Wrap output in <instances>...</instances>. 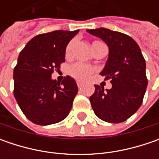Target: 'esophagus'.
<instances>
[{"instance_id":"1","label":"esophagus","mask_w":159,"mask_h":159,"mask_svg":"<svg viewBox=\"0 0 159 159\" xmlns=\"http://www.w3.org/2000/svg\"><path fill=\"white\" fill-rule=\"evenodd\" d=\"M77 86H78V88L80 89H81V88H82V84L80 82H77Z\"/></svg>"}]
</instances>
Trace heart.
<instances>
[{"label":"heart","mask_w":159,"mask_h":159,"mask_svg":"<svg viewBox=\"0 0 159 159\" xmlns=\"http://www.w3.org/2000/svg\"><path fill=\"white\" fill-rule=\"evenodd\" d=\"M75 41L71 40L68 43V45L65 48V56L67 57H69L71 55V51H72V48L74 46ZM99 44H103L100 41H94L92 44V48H93V51L95 48V47H97V45ZM95 71V69L92 66L89 65H86V64H80V63H76V64H72L69 69V73L71 76L73 77L74 79L79 80H84L87 78H89V75H91L93 72Z\"/></svg>","instance_id":"heart-1"}]
</instances>
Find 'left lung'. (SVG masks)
I'll use <instances>...</instances> for the list:
<instances>
[{
	"instance_id": "8db88e82",
	"label": "left lung",
	"mask_w": 159,
	"mask_h": 159,
	"mask_svg": "<svg viewBox=\"0 0 159 159\" xmlns=\"http://www.w3.org/2000/svg\"><path fill=\"white\" fill-rule=\"evenodd\" d=\"M88 32L101 38L109 47V58L100 74L112 84L106 91L95 85V93L89 98L91 106L103 121L124 122L143 103L148 85L145 59L135 40L126 34L106 28Z\"/></svg>"
}]
</instances>
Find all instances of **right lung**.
<instances>
[{
    "label": "right lung",
    "mask_w": 159,
    "mask_h": 159,
    "mask_svg": "<svg viewBox=\"0 0 159 159\" xmlns=\"http://www.w3.org/2000/svg\"><path fill=\"white\" fill-rule=\"evenodd\" d=\"M58 30L34 37L23 48L14 68V96L25 116L36 125L55 124L70 111L78 93L73 79L53 80L54 70L64 63L65 48L77 34Z\"/></svg>",
    "instance_id": "right-lung-1"
}]
</instances>
